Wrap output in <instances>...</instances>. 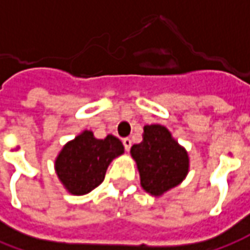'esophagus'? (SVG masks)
<instances>
[{
	"label": "esophagus",
	"mask_w": 250,
	"mask_h": 250,
	"mask_svg": "<svg viewBox=\"0 0 250 250\" xmlns=\"http://www.w3.org/2000/svg\"><path fill=\"white\" fill-rule=\"evenodd\" d=\"M123 145H125V149L127 150V151H130L131 145H132V142H131L130 138H125V139H123Z\"/></svg>",
	"instance_id": "1"
}]
</instances>
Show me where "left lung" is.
<instances>
[{
  "instance_id": "left-lung-1",
  "label": "left lung",
  "mask_w": 250,
  "mask_h": 250,
  "mask_svg": "<svg viewBox=\"0 0 250 250\" xmlns=\"http://www.w3.org/2000/svg\"><path fill=\"white\" fill-rule=\"evenodd\" d=\"M131 155L137 161L143 189L155 196L180 184L188 172L187 151L160 125L143 127L142 142L131 147Z\"/></svg>"
}]
</instances>
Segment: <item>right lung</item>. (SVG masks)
<instances>
[{"mask_svg": "<svg viewBox=\"0 0 250 250\" xmlns=\"http://www.w3.org/2000/svg\"><path fill=\"white\" fill-rule=\"evenodd\" d=\"M123 151L118 138L96 139L92 131H83L62 149L55 161L57 174L73 195L88 193L100 186L109 162Z\"/></svg>", "mask_w": 250, "mask_h": 250, "instance_id": "add662e5", "label": "right lung"}]
</instances>
